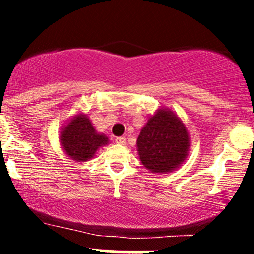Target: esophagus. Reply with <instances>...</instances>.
<instances>
[{"label": "esophagus", "instance_id": "34e87169", "mask_svg": "<svg viewBox=\"0 0 254 254\" xmlns=\"http://www.w3.org/2000/svg\"><path fill=\"white\" fill-rule=\"evenodd\" d=\"M115 142H117L118 145H125V143H127V140H125V137L120 136V137H117V139H115Z\"/></svg>", "mask_w": 254, "mask_h": 254}]
</instances>
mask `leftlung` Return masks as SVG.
<instances>
[{"mask_svg": "<svg viewBox=\"0 0 254 254\" xmlns=\"http://www.w3.org/2000/svg\"><path fill=\"white\" fill-rule=\"evenodd\" d=\"M140 161L153 175H167L183 165L190 150V135L181 118L161 107L147 118L136 141Z\"/></svg>", "mask_w": 254, "mask_h": 254, "instance_id": "obj_1", "label": "left lung"}]
</instances>
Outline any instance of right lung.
I'll list each match as a JSON object with an SVG mask.
<instances>
[{"label": "right lung", "instance_id": "right-lung-1", "mask_svg": "<svg viewBox=\"0 0 254 254\" xmlns=\"http://www.w3.org/2000/svg\"><path fill=\"white\" fill-rule=\"evenodd\" d=\"M59 140L64 152L75 162L92 160L99 148L109 143L108 136L97 131L84 113L73 115L61 127Z\"/></svg>", "mask_w": 254, "mask_h": 254}]
</instances>
